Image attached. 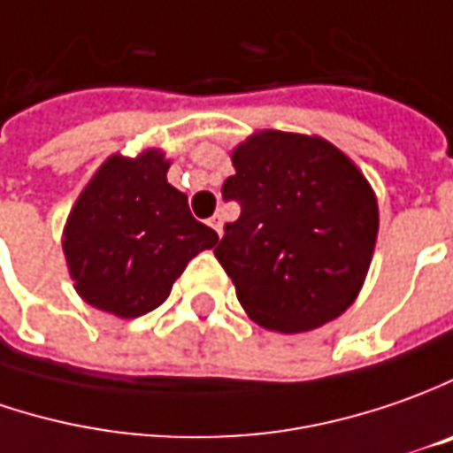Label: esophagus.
I'll return each instance as SVG.
<instances>
[{"mask_svg": "<svg viewBox=\"0 0 453 453\" xmlns=\"http://www.w3.org/2000/svg\"><path fill=\"white\" fill-rule=\"evenodd\" d=\"M211 226H212V230H215V233L223 238V215H220V212H218V215H212Z\"/></svg>", "mask_w": 453, "mask_h": 453, "instance_id": "1", "label": "esophagus"}]
</instances>
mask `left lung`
Segmentation results:
<instances>
[{
    "instance_id": "obj_1",
    "label": "left lung",
    "mask_w": 453,
    "mask_h": 453,
    "mask_svg": "<svg viewBox=\"0 0 453 453\" xmlns=\"http://www.w3.org/2000/svg\"><path fill=\"white\" fill-rule=\"evenodd\" d=\"M223 197L241 203L215 257L242 311L278 334L338 319L366 280L379 203L366 175L319 134L260 130L230 152Z\"/></svg>"
}]
</instances>
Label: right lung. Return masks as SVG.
<instances>
[{"label": "right lung", "mask_w": 453, "mask_h": 453, "mask_svg": "<svg viewBox=\"0 0 453 453\" xmlns=\"http://www.w3.org/2000/svg\"><path fill=\"white\" fill-rule=\"evenodd\" d=\"M160 148L137 157L110 155L74 200L62 250L80 298L118 319H137L163 303L185 265L218 242L197 223L188 196L167 182Z\"/></svg>", "instance_id": "right-lung-1"}]
</instances>
